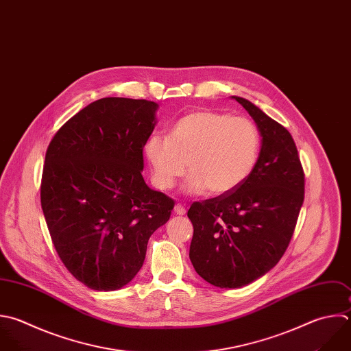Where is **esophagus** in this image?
<instances>
[{"label":"esophagus","mask_w":351,"mask_h":351,"mask_svg":"<svg viewBox=\"0 0 351 351\" xmlns=\"http://www.w3.org/2000/svg\"><path fill=\"white\" fill-rule=\"evenodd\" d=\"M174 213H176L177 215H185L186 210H185V207H184L181 203H178V204H176V207H174Z\"/></svg>","instance_id":"1"}]
</instances>
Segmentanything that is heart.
I'll return each instance as SVG.
<instances>
[{
    "label": "heart",
    "mask_w": 351,
    "mask_h": 351,
    "mask_svg": "<svg viewBox=\"0 0 351 351\" xmlns=\"http://www.w3.org/2000/svg\"><path fill=\"white\" fill-rule=\"evenodd\" d=\"M261 151V133L254 122L210 110L180 118L169 137L151 136L144 155L151 166L154 185L166 191L184 176L188 195L219 196L241 185L254 171Z\"/></svg>",
    "instance_id": "obj_1"
}]
</instances>
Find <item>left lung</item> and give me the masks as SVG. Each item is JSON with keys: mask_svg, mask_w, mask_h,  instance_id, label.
<instances>
[{"mask_svg": "<svg viewBox=\"0 0 351 351\" xmlns=\"http://www.w3.org/2000/svg\"><path fill=\"white\" fill-rule=\"evenodd\" d=\"M232 99L261 133L256 166L232 192L188 210L193 225L191 262L202 278L219 288H241L277 265L304 197V174L289 132L254 103Z\"/></svg>", "mask_w": 351, "mask_h": 351, "instance_id": "8db88e82", "label": "left lung"}]
</instances>
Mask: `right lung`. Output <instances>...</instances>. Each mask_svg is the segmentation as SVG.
Returning <instances> with one entry per match:
<instances>
[{
  "mask_svg": "<svg viewBox=\"0 0 351 351\" xmlns=\"http://www.w3.org/2000/svg\"><path fill=\"white\" fill-rule=\"evenodd\" d=\"M158 108L147 100L100 99L67 121L48 147L45 221L66 267L95 291H115L136 277L151 234L174 207L141 174Z\"/></svg>",
  "mask_w": 351,
  "mask_h": 351,
  "instance_id": "add662e5",
  "label": "right lung"
}]
</instances>
